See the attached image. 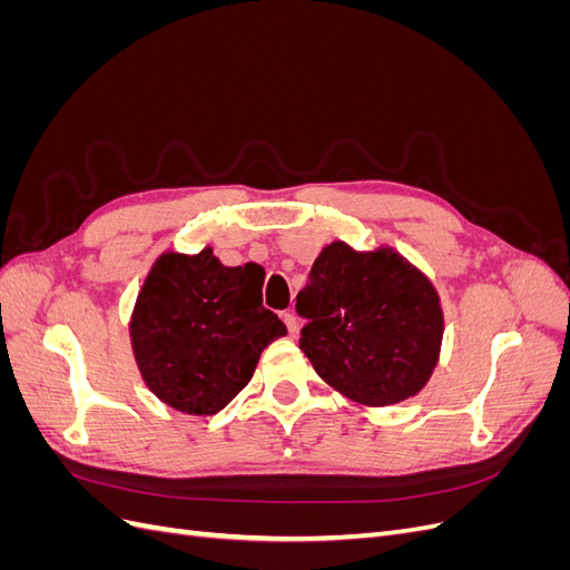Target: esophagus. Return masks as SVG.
I'll use <instances>...</instances> for the list:
<instances>
[{
  "label": "esophagus",
  "instance_id": "obj_1",
  "mask_svg": "<svg viewBox=\"0 0 570 570\" xmlns=\"http://www.w3.org/2000/svg\"><path fill=\"white\" fill-rule=\"evenodd\" d=\"M283 321H285V325H287V331L295 335L297 333V327H299V323H297V316L292 314V312H283Z\"/></svg>",
  "mask_w": 570,
  "mask_h": 570
}]
</instances>
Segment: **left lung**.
Wrapping results in <instances>:
<instances>
[{"label":"left lung","mask_w":570,"mask_h":570,"mask_svg":"<svg viewBox=\"0 0 570 570\" xmlns=\"http://www.w3.org/2000/svg\"><path fill=\"white\" fill-rule=\"evenodd\" d=\"M297 314L306 321L299 350L327 385L358 404L404 402L438 366V289L390 247H323L297 295Z\"/></svg>","instance_id":"8db88e82"}]
</instances>
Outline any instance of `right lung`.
I'll return each mask as SVG.
<instances>
[{
  "label": "right lung",
  "mask_w": 570,
  "mask_h": 570,
  "mask_svg": "<svg viewBox=\"0 0 570 570\" xmlns=\"http://www.w3.org/2000/svg\"><path fill=\"white\" fill-rule=\"evenodd\" d=\"M262 266H223L212 247L161 254L130 318L145 385L189 416L228 406L252 381L262 352L287 333L262 304Z\"/></svg>",
  "instance_id": "right-lung-1"
}]
</instances>
